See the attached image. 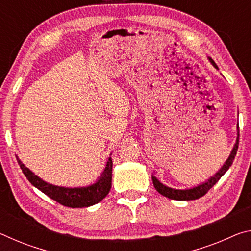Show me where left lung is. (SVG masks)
<instances>
[{"label":"left lung","mask_w":251,"mask_h":251,"mask_svg":"<svg viewBox=\"0 0 251 251\" xmlns=\"http://www.w3.org/2000/svg\"><path fill=\"white\" fill-rule=\"evenodd\" d=\"M210 62L212 63V65H214L215 67H217L216 63L212 61V59H210ZM238 145H239V130H238L237 143H236L235 147H233L230 157H229V158L227 159L226 164L224 165L223 168L220 169V171L217 174H216L214 177H211L207 182H203L202 185H199L198 187H195V188H192V189H185V190L173 189V188H169V187H166L165 185L161 184V182L157 180L154 176L151 177L152 178V184H154V187L159 194H161L165 197H168L171 199H175V201H195V199L201 198V197L203 196V195H206L208 193V190H209L211 187L214 186L216 182H217L220 179V178H222L224 174L226 173L229 169V167L231 166L232 161H233V159H235L236 154H237Z\"/></svg>","instance_id":"8db88e82"}]
</instances>
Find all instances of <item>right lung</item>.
Returning a JSON list of instances; mask_svg holds the SVG:
<instances>
[{
	"label": "right lung",
	"mask_w": 251,
	"mask_h": 251,
	"mask_svg": "<svg viewBox=\"0 0 251 251\" xmlns=\"http://www.w3.org/2000/svg\"><path fill=\"white\" fill-rule=\"evenodd\" d=\"M18 163L25 177L27 178L33 186H35L37 189L48 195L50 198L54 199L56 202L70 208H83L95 205V203L103 201L107 196L110 187H112L113 163L110 157L108 158L103 175H101L99 181L94 185L83 187V188H64V187L48 184L36 175H34L28 168L21 163L19 158Z\"/></svg>",
	"instance_id": "right-lung-1"
}]
</instances>
